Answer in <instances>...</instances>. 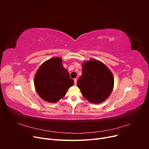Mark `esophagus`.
Masks as SVG:
<instances>
[{
    "instance_id": "1",
    "label": "esophagus",
    "mask_w": 149,
    "mask_h": 149,
    "mask_svg": "<svg viewBox=\"0 0 149 149\" xmlns=\"http://www.w3.org/2000/svg\"><path fill=\"white\" fill-rule=\"evenodd\" d=\"M74 85H76V84H77V79H74Z\"/></svg>"
}]
</instances>
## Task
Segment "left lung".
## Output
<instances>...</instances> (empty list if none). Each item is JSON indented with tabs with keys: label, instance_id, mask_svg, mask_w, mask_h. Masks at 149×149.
Returning <instances> with one entry per match:
<instances>
[{
	"label": "left lung",
	"instance_id": "obj_1",
	"mask_svg": "<svg viewBox=\"0 0 149 149\" xmlns=\"http://www.w3.org/2000/svg\"><path fill=\"white\" fill-rule=\"evenodd\" d=\"M114 82L113 75L108 68L102 62L93 59L83 64L82 75L77 86L86 100L99 104L110 96Z\"/></svg>",
	"mask_w": 149,
	"mask_h": 149
}]
</instances>
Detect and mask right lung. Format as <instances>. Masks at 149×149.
<instances>
[{
    "instance_id": "1",
    "label": "right lung",
    "mask_w": 149,
    "mask_h": 149,
    "mask_svg": "<svg viewBox=\"0 0 149 149\" xmlns=\"http://www.w3.org/2000/svg\"><path fill=\"white\" fill-rule=\"evenodd\" d=\"M35 89L44 101L56 102L63 97L74 81L62 64V59L54 57L40 66L34 78Z\"/></svg>"
}]
</instances>
